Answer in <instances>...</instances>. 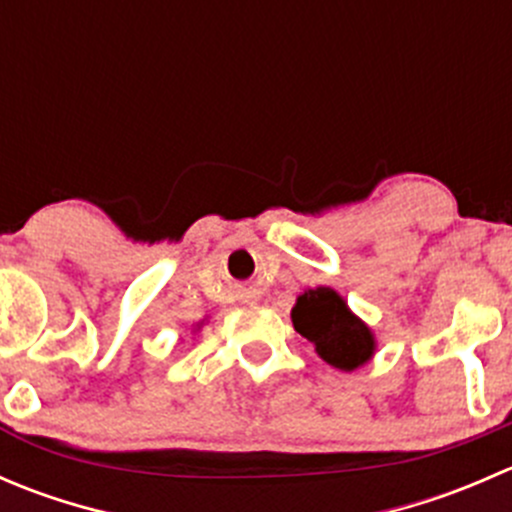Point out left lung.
Here are the masks:
<instances>
[{
	"label": "left lung",
	"mask_w": 512,
	"mask_h": 512,
	"mask_svg": "<svg viewBox=\"0 0 512 512\" xmlns=\"http://www.w3.org/2000/svg\"><path fill=\"white\" fill-rule=\"evenodd\" d=\"M292 324L314 344L319 359L339 371L361 369L376 354L374 329L332 287L304 289L292 307Z\"/></svg>",
	"instance_id": "left-lung-1"
}]
</instances>
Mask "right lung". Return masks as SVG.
<instances>
[{"label": "right lung", "instance_id": "add662e5", "mask_svg": "<svg viewBox=\"0 0 512 512\" xmlns=\"http://www.w3.org/2000/svg\"><path fill=\"white\" fill-rule=\"evenodd\" d=\"M200 327H203V322H198V324H195V327H193V329H200Z\"/></svg>", "mask_w": 512, "mask_h": 512}]
</instances>
